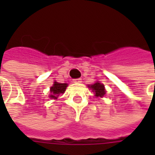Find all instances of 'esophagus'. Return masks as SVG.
<instances>
[{
    "mask_svg": "<svg viewBox=\"0 0 155 155\" xmlns=\"http://www.w3.org/2000/svg\"><path fill=\"white\" fill-rule=\"evenodd\" d=\"M73 82H74V83H81V78L74 79V80H73Z\"/></svg>",
    "mask_w": 155,
    "mask_h": 155,
    "instance_id": "1",
    "label": "esophagus"
}]
</instances>
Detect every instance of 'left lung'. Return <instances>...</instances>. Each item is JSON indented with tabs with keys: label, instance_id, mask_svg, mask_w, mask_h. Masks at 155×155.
<instances>
[{
	"label": "left lung",
	"instance_id": "1",
	"mask_svg": "<svg viewBox=\"0 0 155 155\" xmlns=\"http://www.w3.org/2000/svg\"><path fill=\"white\" fill-rule=\"evenodd\" d=\"M89 87L92 89V91L94 92L96 97H103L105 94V90H104V86L103 84L96 82L95 84H92V85L89 86Z\"/></svg>",
	"mask_w": 155,
	"mask_h": 155
}]
</instances>
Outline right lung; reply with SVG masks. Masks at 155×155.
<instances>
[{
    "mask_svg": "<svg viewBox=\"0 0 155 155\" xmlns=\"http://www.w3.org/2000/svg\"><path fill=\"white\" fill-rule=\"evenodd\" d=\"M67 84H61L58 82H54V84H53V86L51 87V94L50 97L53 98V99H57L60 94H63L65 89L67 87Z\"/></svg>",
    "mask_w": 155,
    "mask_h": 155,
    "instance_id": "add662e5",
    "label": "right lung"
}]
</instances>
